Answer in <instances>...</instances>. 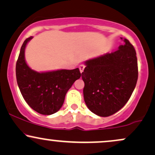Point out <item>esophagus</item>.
Wrapping results in <instances>:
<instances>
[{
    "label": "esophagus",
    "instance_id": "1",
    "mask_svg": "<svg viewBox=\"0 0 155 155\" xmlns=\"http://www.w3.org/2000/svg\"><path fill=\"white\" fill-rule=\"evenodd\" d=\"M79 68L80 72L82 73L84 71V68H85V65H80Z\"/></svg>",
    "mask_w": 155,
    "mask_h": 155
}]
</instances>
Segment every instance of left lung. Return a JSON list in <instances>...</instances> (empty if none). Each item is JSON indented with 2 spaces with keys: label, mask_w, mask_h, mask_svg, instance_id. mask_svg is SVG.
<instances>
[{
  "label": "left lung",
  "mask_w": 155,
  "mask_h": 155,
  "mask_svg": "<svg viewBox=\"0 0 155 155\" xmlns=\"http://www.w3.org/2000/svg\"><path fill=\"white\" fill-rule=\"evenodd\" d=\"M114 52L85 61L81 73L84 99L89 109L100 117L111 116L120 110L136 87V52L127 39Z\"/></svg>",
  "instance_id": "obj_1"
}]
</instances>
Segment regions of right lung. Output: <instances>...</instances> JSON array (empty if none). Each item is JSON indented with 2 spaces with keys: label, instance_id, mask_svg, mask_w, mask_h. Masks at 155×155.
I'll return each mask as SVG.
<instances>
[{
  "label": "right lung",
  "instance_id": "obj_1",
  "mask_svg": "<svg viewBox=\"0 0 155 155\" xmlns=\"http://www.w3.org/2000/svg\"><path fill=\"white\" fill-rule=\"evenodd\" d=\"M32 38L25 39L21 47L16 64L17 84L25 101L34 111L50 115L62 107L68 90L81 77V73L78 68L42 73L32 70L25 59V49Z\"/></svg>",
  "mask_w": 155,
  "mask_h": 155
}]
</instances>
